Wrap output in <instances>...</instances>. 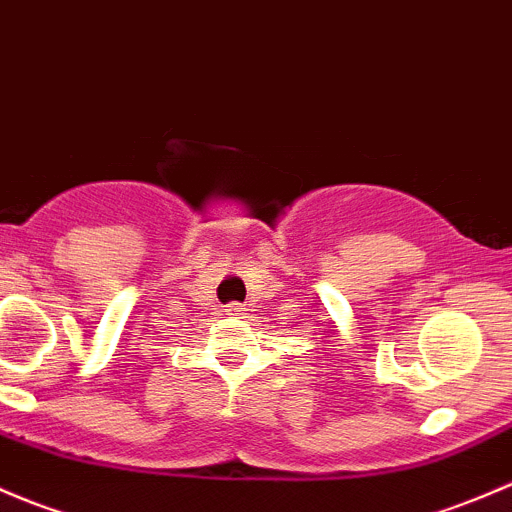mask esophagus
<instances>
[{
    "instance_id": "esophagus-1",
    "label": "esophagus",
    "mask_w": 512,
    "mask_h": 512,
    "mask_svg": "<svg viewBox=\"0 0 512 512\" xmlns=\"http://www.w3.org/2000/svg\"><path fill=\"white\" fill-rule=\"evenodd\" d=\"M226 315H244V308L239 303H231L226 305Z\"/></svg>"
}]
</instances>
